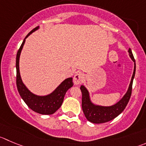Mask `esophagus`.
Returning <instances> with one entry per match:
<instances>
[{
    "label": "esophagus",
    "mask_w": 146,
    "mask_h": 146,
    "mask_svg": "<svg viewBox=\"0 0 146 146\" xmlns=\"http://www.w3.org/2000/svg\"><path fill=\"white\" fill-rule=\"evenodd\" d=\"M84 80V74L81 72H79L74 75V78H73V82H74V84H81Z\"/></svg>",
    "instance_id": "obj_1"
}]
</instances>
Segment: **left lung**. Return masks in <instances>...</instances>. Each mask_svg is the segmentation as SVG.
Returning a JSON list of instances; mask_svg holds the SVG:
<instances>
[{
  "label": "left lung",
  "mask_w": 146,
  "mask_h": 146,
  "mask_svg": "<svg viewBox=\"0 0 146 146\" xmlns=\"http://www.w3.org/2000/svg\"><path fill=\"white\" fill-rule=\"evenodd\" d=\"M128 52L132 60L135 62L134 56H133L130 48H129ZM135 74V63L134 71H133V74L127 92H126L125 96L117 103L110 107L98 106V105H95L92 103L90 100L88 91L84 86L82 85L80 87V90H81L82 94V108L83 112H84L87 120L91 123L99 124V123H104L110 121L114 118H115L117 116H118L124 110L130 100Z\"/></svg>",
  "instance_id": "1"
}]
</instances>
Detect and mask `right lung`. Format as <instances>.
Segmentation results:
<instances>
[{"instance_id": "add662e5", "label": "right lung", "mask_w": 146, "mask_h": 146, "mask_svg": "<svg viewBox=\"0 0 146 146\" xmlns=\"http://www.w3.org/2000/svg\"><path fill=\"white\" fill-rule=\"evenodd\" d=\"M38 29V26H37L28 34L17 52L16 63V86H17L18 91L21 97L30 109L37 113L42 114V115H51L54 113L60 108L63 102L64 98L66 91L73 86L74 83L72 82V77L66 79L53 92L46 96H37V95H34L23 84L21 78L20 72H19V57H20L21 52L26 41L25 39L31 33L35 31Z\"/></svg>"}]
</instances>
